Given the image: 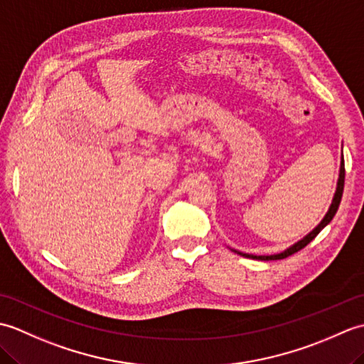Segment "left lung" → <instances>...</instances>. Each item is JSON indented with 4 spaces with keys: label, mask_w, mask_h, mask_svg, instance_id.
I'll return each mask as SVG.
<instances>
[{
    "label": "left lung",
    "mask_w": 364,
    "mask_h": 364,
    "mask_svg": "<svg viewBox=\"0 0 364 364\" xmlns=\"http://www.w3.org/2000/svg\"><path fill=\"white\" fill-rule=\"evenodd\" d=\"M344 175H346V172H344V156L341 154V166H339V176H338V183H336V191H335V194H333V200H331V205H330V208H328V211L326 213V215H323V219L318 223V225H316V227L310 231V233H308L306 236L301 237L300 241H297V242H294L292 245H289L288 249H286V250H283V252H280V253H274V255H253V253H244V252L235 250V249H231V247H230V249L233 250L235 253L241 255V257L252 258V259H261V261L282 259V258L289 257V255H292V253L299 252L300 249H304V247L310 244V242L313 241V239L321 233V230H322L323 227H327L328 223L331 222V219L335 218V214H336L338 208H339V203H341V197H343V189H344Z\"/></svg>",
    "instance_id": "1"
}]
</instances>
